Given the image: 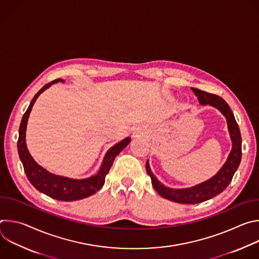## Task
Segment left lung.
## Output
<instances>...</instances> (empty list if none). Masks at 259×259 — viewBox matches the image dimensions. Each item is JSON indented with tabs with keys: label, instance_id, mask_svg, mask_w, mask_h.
Here are the masks:
<instances>
[{
	"label": "left lung",
	"instance_id": "left-lung-1",
	"mask_svg": "<svg viewBox=\"0 0 259 259\" xmlns=\"http://www.w3.org/2000/svg\"><path fill=\"white\" fill-rule=\"evenodd\" d=\"M192 90L194 91L195 95L198 97L199 102L202 105L210 104L211 106L219 109L221 114L226 117L230 136L233 142V147L227 162L213 177L200 184H197L195 187L188 189H170L165 187L153 174L150 168L149 161H146V172L151 176L152 184L157 193L167 200L180 204L202 203L204 201L212 199L220 193H223L232 181L233 176L237 171L242 159L241 132L229 104L226 102L225 99L218 95L211 94L196 88H192Z\"/></svg>",
	"mask_w": 259,
	"mask_h": 259
}]
</instances>
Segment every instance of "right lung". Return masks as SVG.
Here are the masks:
<instances>
[{"label": "right lung", "mask_w": 259, "mask_h": 259, "mask_svg": "<svg viewBox=\"0 0 259 259\" xmlns=\"http://www.w3.org/2000/svg\"><path fill=\"white\" fill-rule=\"evenodd\" d=\"M58 82L64 83V80L57 79L48 83L32 98L29 106L27 107L26 112L22 117V120L19 126L17 150H18L20 161L22 162V165L24 168V172L27 176V179L36 190L47 195L52 199H55L58 201L70 202V201L85 199L89 196H92L102 188V186L104 184L105 176L108 173L110 167H112L115 161V158L129 144L131 138L127 137L122 141H120L119 143L110 147L104 156L101 167L97 172V174L88 178L72 179L64 176L55 175L48 172L46 169L36 164V162L30 156L25 143V131H26L27 120L30 114V110L32 108V105L35 102L36 98H38L39 95L42 92H44L46 89H48L51 85Z\"/></svg>", "instance_id": "1"}]
</instances>
